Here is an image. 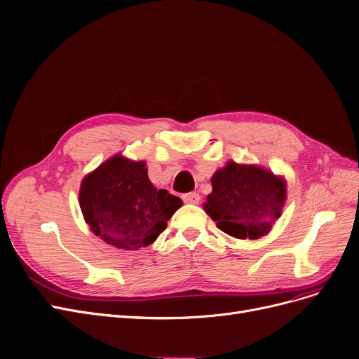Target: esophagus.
<instances>
[{
    "label": "esophagus",
    "instance_id": "obj_1",
    "mask_svg": "<svg viewBox=\"0 0 359 359\" xmlns=\"http://www.w3.org/2000/svg\"><path fill=\"white\" fill-rule=\"evenodd\" d=\"M183 201L186 204H199L201 196L196 192H191V194H184L183 195Z\"/></svg>",
    "mask_w": 359,
    "mask_h": 359
}]
</instances>
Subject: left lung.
Wrapping results in <instances>:
<instances>
[{
  "label": "left lung",
  "instance_id": "8db88e82",
  "mask_svg": "<svg viewBox=\"0 0 359 359\" xmlns=\"http://www.w3.org/2000/svg\"><path fill=\"white\" fill-rule=\"evenodd\" d=\"M212 192L204 202L217 227L236 239H259L282 215L286 180L257 164L227 161L211 177Z\"/></svg>",
  "mask_w": 359,
  "mask_h": 359
}]
</instances>
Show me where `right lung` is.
Listing matches in <instances>:
<instances>
[{
	"mask_svg": "<svg viewBox=\"0 0 359 359\" xmlns=\"http://www.w3.org/2000/svg\"><path fill=\"white\" fill-rule=\"evenodd\" d=\"M79 205L95 236L132 251L157 241L183 202L155 188L145 161L116 154L83 177Z\"/></svg>",
	"mask_w": 359,
	"mask_h": 359,
	"instance_id": "obj_1",
	"label": "right lung"
}]
</instances>
